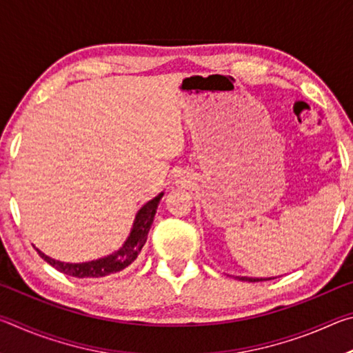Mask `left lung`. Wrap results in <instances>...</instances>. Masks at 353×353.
Segmentation results:
<instances>
[{
  "label": "left lung",
  "instance_id": "8db88e82",
  "mask_svg": "<svg viewBox=\"0 0 353 353\" xmlns=\"http://www.w3.org/2000/svg\"><path fill=\"white\" fill-rule=\"evenodd\" d=\"M244 282H261V280H271V279H254V277H238Z\"/></svg>",
  "mask_w": 353,
  "mask_h": 353
}]
</instances>
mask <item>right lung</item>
I'll use <instances>...</instances> for the list:
<instances>
[{"label": "right lung", "instance_id": "right-lung-1", "mask_svg": "<svg viewBox=\"0 0 353 353\" xmlns=\"http://www.w3.org/2000/svg\"><path fill=\"white\" fill-rule=\"evenodd\" d=\"M163 193L155 196L152 201L146 202L143 205L139 213H137L132 230H130V235L128 240L124 241L121 249H118L117 252H113L103 259L85 261V263H65V261H57L54 259H50V256L40 252L37 249L39 255L43 259L46 263H50L52 268H56L57 271H61L67 276L76 277V279H98V277H105L109 274H115L123 271L124 268H128L130 263H132L139 254L141 252V248L145 246L146 238L149 234V229H151L152 221L155 216V212H157L159 202L162 199Z\"/></svg>", "mask_w": 353, "mask_h": 353}]
</instances>
